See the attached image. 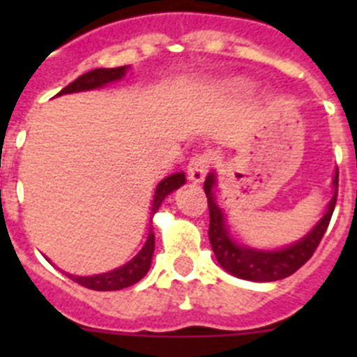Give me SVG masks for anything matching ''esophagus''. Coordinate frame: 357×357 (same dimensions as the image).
<instances>
[{
    "label": "esophagus",
    "mask_w": 357,
    "mask_h": 357,
    "mask_svg": "<svg viewBox=\"0 0 357 357\" xmlns=\"http://www.w3.org/2000/svg\"><path fill=\"white\" fill-rule=\"evenodd\" d=\"M211 162H213V159H211V155H207V153H197V155L191 157L188 164L189 181H193V182L204 181V176L207 175V172H209L211 168Z\"/></svg>",
    "instance_id": "esophagus-1"
}]
</instances>
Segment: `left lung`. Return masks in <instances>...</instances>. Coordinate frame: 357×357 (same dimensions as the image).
<instances>
[{"label": "left lung", "mask_w": 357, "mask_h": 357, "mask_svg": "<svg viewBox=\"0 0 357 357\" xmlns=\"http://www.w3.org/2000/svg\"><path fill=\"white\" fill-rule=\"evenodd\" d=\"M214 184H216V178L211 173L204 182V189H206L207 206H209V241L214 255H216L218 263L222 264L229 273L239 277V279L255 280V282H272V280L286 279L311 259V255L314 254L321 238L326 234L327 227H329L331 216H333L334 206H336V197H338V172H336L333 181L334 195L327 206L326 214L305 238L296 241L291 247L282 248V250H254V248L236 245L230 239L225 223H223L222 209L214 202Z\"/></svg>", "instance_id": "left-lung-1"}]
</instances>
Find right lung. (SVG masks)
<instances>
[{
    "mask_svg": "<svg viewBox=\"0 0 357 357\" xmlns=\"http://www.w3.org/2000/svg\"><path fill=\"white\" fill-rule=\"evenodd\" d=\"M125 71H127V66H121V68H112V69H93V71L85 73L82 77H78L77 80L71 82L69 85H66L64 89L59 94H69V93H80V91H91L98 89V87H103L109 82H116L119 78L125 77ZM185 182L184 173H175V175L166 176L164 181L159 182L155 189V195H153V204H151V214H155L159 206L162 204V200L168 197L172 191H175L176 188H181ZM153 248H155V236H153V230H151V218H150V230H148V238L144 247L141 248V252L135 255L134 259L128 261L127 264L116 268L112 272L102 273V275H93V277H78V275H69L71 280H75L77 284L84 286V288L96 289V291H116V289L128 288V286L139 282L146 272L150 270L151 264V255H153Z\"/></svg>",
    "mask_w": 357,
    "mask_h": 357,
    "instance_id": "add662e5",
    "label": "right lung"
}]
</instances>
